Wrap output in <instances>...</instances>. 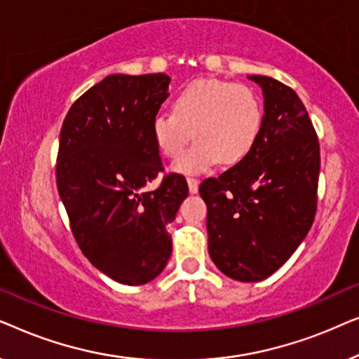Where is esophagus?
<instances>
[{
    "label": "esophagus",
    "mask_w": 359,
    "mask_h": 359,
    "mask_svg": "<svg viewBox=\"0 0 359 359\" xmlns=\"http://www.w3.org/2000/svg\"><path fill=\"white\" fill-rule=\"evenodd\" d=\"M188 186H189V193L196 194L199 189V181L196 178H188Z\"/></svg>",
    "instance_id": "1"
}]
</instances>
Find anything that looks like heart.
<instances>
[{"label": "heart", "mask_w": 359, "mask_h": 359, "mask_svg": "<svg viewBox=\"0 0 359 359\" xmlns=\"http://www.w3.org/2000/svg\"><path fill=\"white\" fill-rule=\"evenodd\" d=\"M263 126V109L245 85L220 80H196L175 100V112L158 111L151 119V134L168 158L178 156L186 144H196L175 161L180 173H203L224 161H242L257 144Z\"/></svg>", "instance_id": "obj_1"}]
</instances>
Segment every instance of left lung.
Returning <instances> with one entry per match:
<instances>
[{
    "instance_id": "8db88e82",
    "label": "left lung",
    "mask_w": 359,
    "mask_h": 359,
    "mask_svg": "<svg viewBox=\"0 0 359 359\" xmlns=\"http://www.w3.org/2000/svg\"><path fill=\"white\" fill-rule=\"evenodd\" d=\"M264 97L253 150L199 194L208 205L209 255L225 276L257 283L283 266L306 238L317 210L320 147L296 91L250 75Z\"/></svg>"
}]
</instances>
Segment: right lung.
<instances>
[{"label": "right lung", "instance_id": "obj_1", "mask_svg": "<svg viewBox=\"0 0 359 359\" xmlns=\"http://www.w3.org/2000/svg\"><path fill=\"white\" fill-rule=\"evenodd\" d=\"M170 76L109 75L78 97L60 130L57 188L72 233L95 268L127 286L150 283L171 257L173 222L188 196L184 176H163L151 119Z\"/></svg>", "mask_w": 359, "mask_h": 359}]
</instances>
